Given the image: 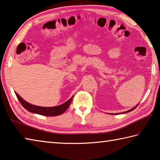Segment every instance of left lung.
Here are the masks:
<instances>
[{
  "mask_svg": "<svg viewBox=\"0 0 160 160\" xmlns=\"http://www.w3.org/2000/svg\"><path fill=\"white\" fill-rule=\"evenodd\" d=\"M137 105L136 106V107H134V108H132V109H130V110H128V111H126V112H122V113H128V112H131V111H132L133 110V109H135L137 107ZM118 113H116V114H113V115H116V114H118ZM120 114V113H119Z\"/></svg>",
  "mask_w": 160,
  "mask_h": 160,
  "instance_id": "8db88e82",
  "label": "left lung"
}]
</instances>
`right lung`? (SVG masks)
Listing matches in <instances>:
<instances>
[{
    "mask_svg": "<svg viewBox=\"0 0 160 160\" xmlns=\"http://www.w3.org/2000/svg\"><path fill=\"white\" fill-rule=\"evenodd\" d=\"M16 96H17L18 101L21 102V104L23 105V107L27 109L28 112H32L34 114L46 116V117H55V116L60 115L62 113L67 110L68 108L69 107L71 102L72 101L73 96H72L71 98L68 100L67 102H65L62 105L55 106V107H40V106H37L30 104V103L26 102L25 100H23L21 97L17 93H16Z\"/></svg>",
    "mask_w": 160,
    "mask_h": 160,
    "instance_id": "right-lung-1",
    "label": "right lung"
}]
</instances>
